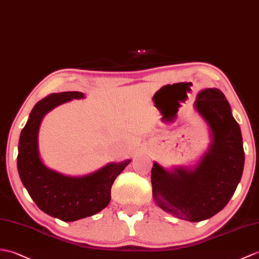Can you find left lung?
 Masks as SVG:
<instances>
[{
    "instance_id": "8db88e82",
    "label": "left lung",
    "mask_w": 259,
    "mask_h": 259,
    "mask_svg": "<svg viewBox=\"0 0 259 259\" xmlns=\"http://www.w3.org/2000/svg\"><path fill=\"white\" fill-rule=\"evenodd\" d=\"M195 109L212 132V143L193 169L167 171L157 162L151 170L152 194L163 211L179 219L201 222L222 211L242 178L243 138L231 106L218 88L197 95Z\"/></svg>"
}]
</instances>
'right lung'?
<instances>
[{
  "mask_svg": "<svg viewBox=\"0 0 259 259\" xmlns=\"http://www.w3.org/2000/svg\"><path fill=\"white\" fill-rule=\"evenodd\" d=\"M79 92L51 94L39 100L29 113L19 142L17 170L29 196L41 211L64 222H74L97 214L110 202L111 186L130 163H108L83 177H67L48 167L38 152V129L48 111L71 99H81Z\"/></svg>",
  "mask_w": 259,
  "mask_h": 259,
  "instance_id": "1",
  "label": "right lung"
}]
</instances>
